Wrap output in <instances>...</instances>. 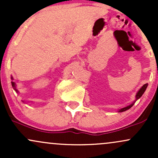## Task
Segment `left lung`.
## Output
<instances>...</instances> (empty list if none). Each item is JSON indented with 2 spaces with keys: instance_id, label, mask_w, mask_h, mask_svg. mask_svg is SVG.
I'll use <instances>...</instances> for the list:
<instances>
[{
  "instance_id": "obj_1",
  "label": "left lung",
  "mask_w": 158,
  "mask_h": 158,
  "mask_svg": "<svg viewBox=\"0 0 158 158\" xmlns=\"http://www.w3.org/2000/svg\"><path fill=\"white\" fill-rule=\"evenodd\" d=\"M147 86H148V84H145V85H143V86L142 87V88H141L140 89H139V91L137 92V95H136V98H137V99H139V98H140V97H141V96H142L143 94V93H144V92H145V90H146V88H147ZM133 105H134V103H133V104L130 105V106H128L126 107V108H122V109H120V110H119V112H123V111H125V110H126L129 109L130 108H131V107L133 106Z\"/></svg>"
}]
</instances>
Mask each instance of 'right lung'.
Here are the masks:
<instances>
[{"label":"right lung","instance_id":"add662e5","mask_svg":"<svg viewBox=\"0 0 158 158\" xmlns=\"http://www.w3.org/2000/svg\"><path fill=\"white\" fill-rule=\"evenodd\" d=\"M12 87H13V88H15V91H17V90L15 89V82H14V81H12Z\"/></svg>","mask_w":158,"mask_h":158}]
</instances>
